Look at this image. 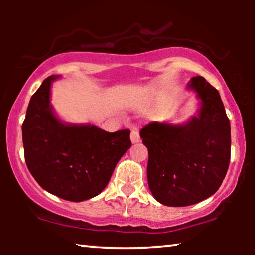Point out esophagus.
Returning <instances> with one entry per match:
<instances>
[{"label": "esophagus", "mask_w": 255, "mask_h": 255, "mask_svg": "<svg viewBox=\"0 0 255 255\" xmlns=\"http://www.w3.org/2000/svg\"><path fill=\"white\" fill-rule=\"evenodd\" d=\"M130 138H131L132 144H137V142L140 141V135H139V132L137 128H133V130L131 131Z\"/></svg>", "instance_id": "esophagus-1"}]
</instances>
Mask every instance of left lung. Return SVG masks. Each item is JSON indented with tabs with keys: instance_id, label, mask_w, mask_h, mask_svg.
Returning a JSON list of instances; mask_svg holds the SVG:
<instances>
[{
	"instance_id": "8db88e82",
	"label": "left lung",
	"mask_w": 255,
	"mask_h": 255,
	"mask_svg": "<svg viewBox=\"0 0 255 255\" xmlns=\"http://www.w3.org/2000/svg\"><path fill=\"white\" fill-rule=\"evenodd\" d=\"M188 88L201 101L183 124L151 122L140 130L148 149L147 181L154 198L168 207L196 204L214 195L231 155V128L217 89L202 76Z\"/></svg>"
}]
</instances>
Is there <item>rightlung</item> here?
Wrapping results in <instances>:
<instances>
[{"mask_svg":"<svg viewBox=\"0 0 255 255\" xmlns=\"http://www.w3.org/2000/svg\"><path fill=\"white\" fill-rule=\"evenodd\" d=\"M51 75L31 97L22 125L24 156L31 175L52 195L82 202L107 187L131 147L130 130L107 132L96 125L59 120L51 104Z\"/></svg>","mask_w":255,"mask_h":255,"instance_id":"right-lung-1","label":"right lung"}]
</instances>
